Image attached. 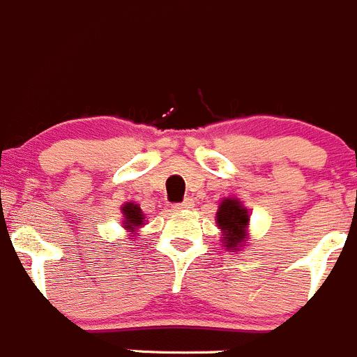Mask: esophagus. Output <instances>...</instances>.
<instances>
[{"instance_id": "1", "label": "esophagus", "mask_w": 357, "mask_h": 357, "mask_svg": "<svg viewBox=\"0 0 357 357\" xmlns=\"http://www.w3.org/2000/svg\"><path fill=\"white\" fill-rule=\"evenodd\" d=\"M192 207H195V200H192V198H185V200L182 202V204L173 205V211H175V212L188 211V208H192Z\"/></svg>"}]
</instances>
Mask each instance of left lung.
Wrapping results in <instances>:
<instances>
[{
  "mask_svg": "<svg viewBox=\"0 0 357 357\" xmlns=\"http://www.w3.org/2000/svg\"><path fill=\"white\" fill-rule=\"evenodd\" d=\"M215 223L221 231L225 250L237 253L248 246L250 238V211L238 198H223L215 212Z\"/></svg>",
  "mask_w": 357,
  "mask_h": 357,
  "instance_id": "8db88e82",
  "label": "left lung"
}]
</instances>
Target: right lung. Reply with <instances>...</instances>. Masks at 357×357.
<instances>
[{
  "label": "right lung",
  "mask_w": 357,
  "mask_h": 357,
  "mask_svg": "<svg viewBox=\"0 0 357 357\" xmlns=\"http://www.w3.org/2000/svg\"><path fill=\"white\" fill-rule=\"evenodd\" d=\"M122 211V227L123 230H127L130 234V237H136L138 230L142 227H145V214H143L142 207L134 202H127L120 207Z\"/></svg>",
  "instance_id": "obj_1"
}]
</instances>
